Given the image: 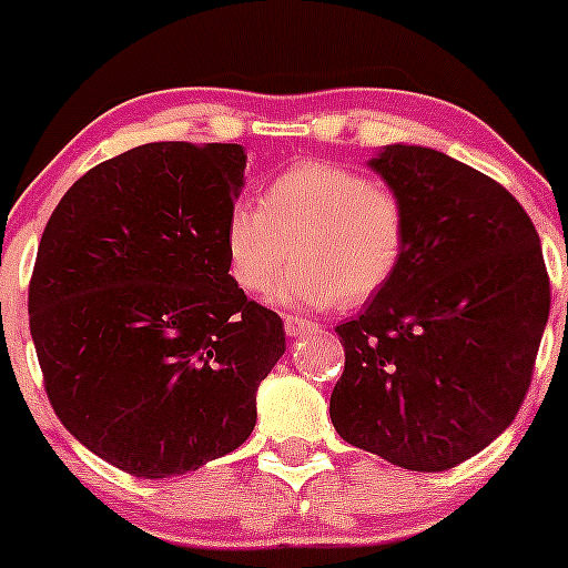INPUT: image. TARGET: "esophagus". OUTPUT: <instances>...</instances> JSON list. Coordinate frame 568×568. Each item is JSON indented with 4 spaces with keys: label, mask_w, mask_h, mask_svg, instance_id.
Masks as SVG:
<instances>
[{
    "label": "esophagus",
    "mask_w": 568,
    "mask_h": 568,
    "mask_svg": "<svg viewBox=\"0 0 568 568\" xmlns=\"http://www.w3.org/2000/svg\"><path fill=\"white\" fill-rule=\"evenodd\" d=\"M284 331L290 338H301V335H311L316 333L320 327L314 325V322L303 320V316H284Z\"/></svg>",
    "instance_id": "esophagus-1"
}]
</instances>
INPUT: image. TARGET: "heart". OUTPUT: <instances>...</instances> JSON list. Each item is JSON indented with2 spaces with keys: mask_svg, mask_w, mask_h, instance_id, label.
Wrapping results in <instances>:
<instances>
[{
  "mask_svg": "<svg viewBox=\"0 0 568 568\" xmlns=\"http://www.w3.org/2000/svg\"><path fill=\"white\" fill-rule=\"evenodd\" d=\"M295 265L273 301L297 308L368 301L395 278L408 248L406 209L393 189L357 170L301 162L273 175L260 205L235 203L224 219L233 282L262 295L286 257Z\"/></svg>",
  "mask_w": 568,
  "mask_h": 568,
  "instance_id": "b5f03b06",
  "label": "heart"
}]
</instances>
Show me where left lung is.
<instances>
[{
    "instance_id": "obj_1",
    "label": "left lung",
    "mask_w": 568,
    "mask_h": 568,
    "mask_svg": "<svg viewBox=\"0 0 568 568\" xmlns=\"http://www.w3.org/2000/svg\"><path fill=\"white\" fill-rule=\"evenodd\" d=\"M368 168L400 197L408 248L363 314L335 327L346 365L331 395L344 442L412 471H447L509 428L550 316L541 243L523 205L425 145Z\"/></svg>"
}]
</instances>
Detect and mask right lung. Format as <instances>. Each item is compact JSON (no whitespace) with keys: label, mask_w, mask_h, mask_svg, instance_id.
I'll return each mask as SVG.
<instances>
[{"label":"right lung","mask_w":568,"mask_h":568,"mask_svg":"<svg viewBox=\"0 0 568 568\" xmlns=\"http://www.w3.org/2000/svg\"><path fill=\"white\" fill-rule=\"evenodd\" d=\"M237 143H145L67 189L42 233L29 327L62 425L111 466L179 477L233 453L286 349L233 282Z\"/></svg>","instance_id":"right-lung-1"}]
</instances>
